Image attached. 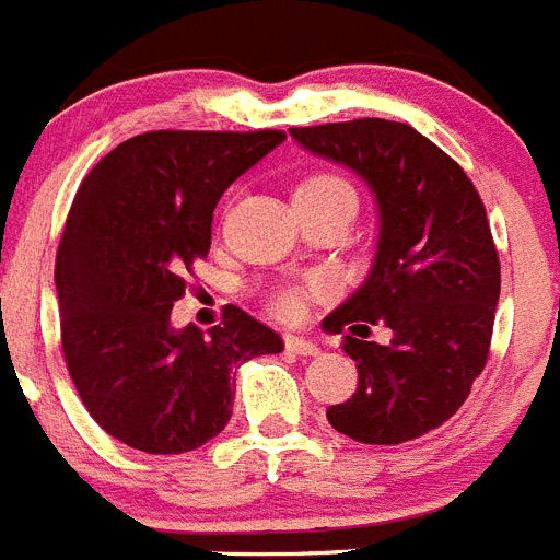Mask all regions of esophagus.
<instances>
[{
	"label": "esophagus",
	"mask_w": 560,
	"mask_h": 560,
	"mask_svg": "<svg viewBox=\"0 0 560 560\" xmlns=\"http://www.w3.org/2000/svg\"><path fill=\"white\" fill-rule=\"evenodd\" d=\"M284 349L293 354H301V358H310V354H318V347L313 340L299 338V335H284Z\"/></svg>",
	"instance_id": "1"
}]
</instances>
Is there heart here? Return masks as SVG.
<instances>
[{
    "label": "heart",
    "mask_w": 560,
    "mask_h": 560,
    "mask_svg": "<svg viewBox=\"0 0 560 560\" xmlns=\"http://www.w3.org/2000/svg\"><path fill=\"white\" fill-rule=\"evenodd\" d=\"M295 197H315V199H329V197H354V188L347 177H340L335 172H315L310 177H304L295 188ZM273 310L281 318H293L301 310V299L295 290H281L273 299Z\"/></svg>",
    "instance_id": "b5f03b06"
}]
</instances>
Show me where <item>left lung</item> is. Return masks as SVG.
I'll return each instance as SVG.
<instances>
[{
    "label": "left lung",
    "instance_id": "obj_1",
    "mask_svg": "<svg viewBox=\"0 0 560 560\" xmlns=\"http://www.w3.org/2000/svg\"><path fill=\"white\" fill-rule=\"evenodd\" d=\"M307 152L349 165L381 211L369 279L324 320L358 363V388L327 408L335 431L400 445L440 428L488 363L502 287L482 197L462 165L408 124L358 118L290 129ZM393 329L388 345L368 338Z\"/></svg>",
    "mask_w": 560,
    "mask_h": 560
}]
</instances>
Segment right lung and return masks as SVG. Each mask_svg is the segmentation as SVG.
Listing matches in <instances>:
<instances>
[{"mask_svg": "<svg viewBox=\"0 0 560 560\" xmlns=\"http://www.w3.org/2000/svg\"><path fill=\"white\" fill-rule=\"evenodd\" d=\"M287 135L160 129L112 149L78 188L56 253L61 349L106 434L145 454H186L231 420L233 369L284 349L228 304L202 335L172 327L186 276L211 250L213 208Z\"/></svg>", "mask_w": 560, "mask_h": 560, "instance_id": "obj_1", "label": "right lung"}]
</instances>
